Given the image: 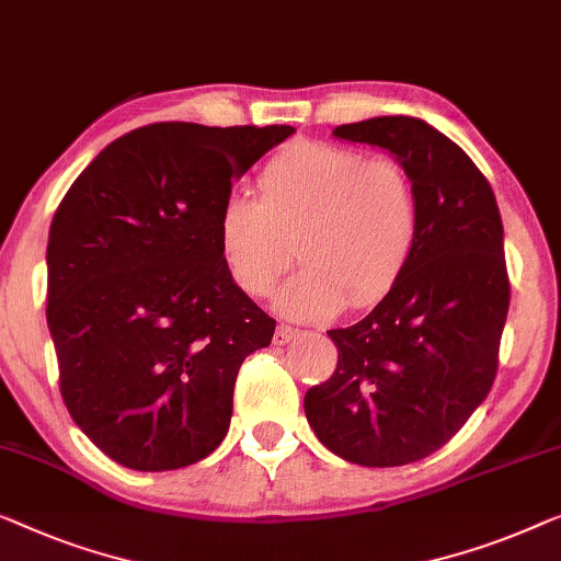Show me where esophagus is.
<instances>
[{"label":"esophagus","instance_id":"obj_1","mask_svg":"<svg viewBox=\"0 0 561 561\" xmlns=\"http://www.w3.org/2000/svg\"><path fill=\"white\" fill-rule=\"evenodd\" d=\"M298 336V329H294V327H286V323H280L278 329H275V336H273V341L275 344H288V341H294Z\"/></svg>","mask_w":561,"mask_h":561}]
</instances>
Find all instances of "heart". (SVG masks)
Masks as SVG:
<instances>
[{
  "label": "heart",
  "mask_w": 561,
  "mask_h": 561,
  "mask_svg": "<svg viewBox=\"0 0 561 561\" xmlns=\"http://www.w3.org/2000/svg\"><path fill=\"white\" fill-rule=\"evenodd\" d=\"M263 199L234 190L217 220L230 278L267 296L294 263L300 271L275 296L290 319H327L341 306H371L397 286L420 242V197L394 159H367L334 144L300 141L261 172Z\"/></svg>",
  "instance_id": "b5f03b06"
}]
</instances>
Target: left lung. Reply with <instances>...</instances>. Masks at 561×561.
Listing matches in <instances>:
<instances>
[{"label": "left lung", "instance_id": "left-lung-1", "mask_svg": "<svg viewBox=\"0 0 561 561\" xmlns=\"http://www.w3.org/2000/svg\"><path fill=\"white\" fill-rule=\"evenodd\" d=\"M408 169L420 242L397 286L354 327L331 329L334 377L304 397L316 437L356 466L394 468L440 450L491 392L508 313L496 197L466 151L412 116L334 128Z\"/></svg>", "mask_w": 561, "mask_h": 561}]
</instances>
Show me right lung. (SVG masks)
I'll use <instances>...</instances> for the list:
<instances>
[{"label":"right lung","instance_id":"right-lung-1","mask_svg":"<svg viewBox=\"0 0 561 561\" xmlns=\"http://www.w3.org/2000/svg\"><path fill=\"white\" fill-rule=\"evenodd\" d=\"M294 134L141 126L62 197L47 240L60 392L121 466H192L227 435L240 364L271 344L275 321L227 273L217 220L232 182Z\"/></svg>","mask_w":561,"mask_h":561}]
</instances>
